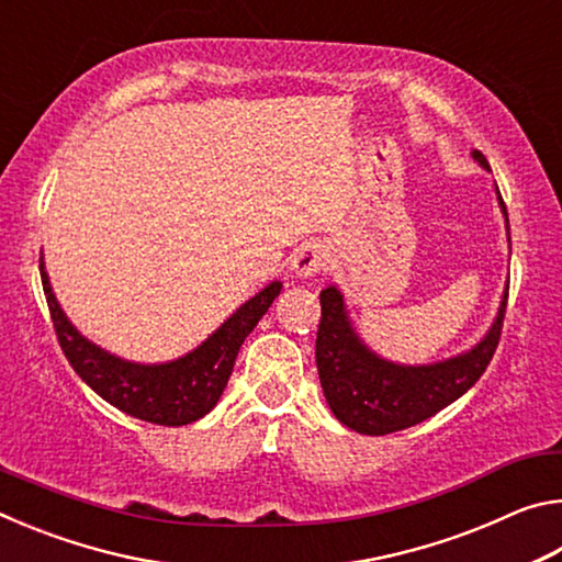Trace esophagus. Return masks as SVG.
<instances>
[{
    "label": "esophagus",
    "mask_w": 562,
    "mask_h": 562,
    "mask_svg": "<svg viewBox=\"0 0 562 562\" xmlns=\"http://www.w3.org/2000/svg\"><path fill=\"white\" fill-rule=\"evenodd\" d=\"M329 265V250L327 245L322 243H304L292 258V272L297 278H315L317 272H322Z\"/></svg>",
    "instance_id": "34e87169"
}]
</instances>
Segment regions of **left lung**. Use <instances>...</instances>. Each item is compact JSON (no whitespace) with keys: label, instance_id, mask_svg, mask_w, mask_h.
<instances>
[{"label":"left lung","instance_id":"8db88e82","mask_svg":"<svg viewBox=\"0 0 562 562\" xmlns=\"http://www.w3.org/2000/svg\"><path fill=\"white\" fill-rule=\"evenodd\" d=\"M471 156L491 170L481 150H473ZM496 193L508 227L506 203H503L498 188ZM506 302L508 288L503 292L498 317L493 319L486 337L473 349L463 351L459 357L436 361V364L406 367L374 355L351 327L341 292L337 288L322 290V319L315 357L319 384L325 389L331 414L349 429L367 436L402 431L439 414L443 406L469 392L486 372L501 339Z\"/></svg>","mask_w":562,"mask_h":562}]
</instances>
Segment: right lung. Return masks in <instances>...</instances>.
I'll return each mask as SVG.
<instances>
[{
  "mask_svg": "<svg viewBox=\"0 0 562 562\" xmlns=\"http://www.w3.org/2000/svg\"><path fill=\"white\" fill-rule=\"evenodd\" d=\"M40 270L56 339L74 372L111 406L158 426H186L211 412L227 386L245 337L282 290V282H270L186 357L166 364H136L109 355L106 349L83 337L56 302L44 260H40Z\"/></svg>",
  "mask_w": 562,
  "mask_h": 562,
  "instance_id": "1",
  "label": "right lung"
}]
</instances>
